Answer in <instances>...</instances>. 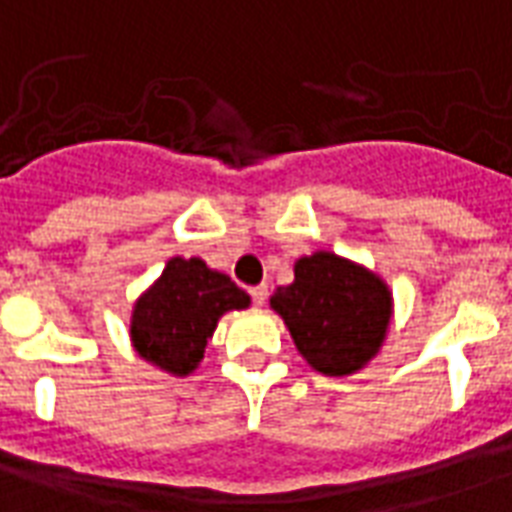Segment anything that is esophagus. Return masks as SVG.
<instances>
[{
	"mask_svg": "<svg viewBox=\"0 0 512 512\" xmlns=\"http://www.w3.org/2000/svg\"><path fill=\"white\" fill-rule=\"evenodd\" d=\"M251 297L256 305H264V300H267V286L261 283V286H251Z\"/></svg>",
	"mask_w": 512,
	"mask_h": 512,
	"instance_id": "obj_1",
	"label": "esophagus"
}]
</instances>
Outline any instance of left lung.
<instances>
[{
	"label": "left lung",
	"instance_id": "left-lung-1",
	"mask_svg": "<svg viewBox=\"0 0 512 512\" xmlns=\"http://www.w3.org/2000/svg\"><path fill=\"white\" fill-rule=\"evenodd\" d=\"M297 352L327 376L360 371L382 349L393 316L387 283L330 251L294 264V283L272 294Z\"/></svg>",
	"mask_w": 512,
	"mask_h": 512
}]
</instances>
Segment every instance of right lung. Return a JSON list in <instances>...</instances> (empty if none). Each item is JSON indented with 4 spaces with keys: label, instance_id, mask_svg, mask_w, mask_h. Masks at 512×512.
Here are the masks:
<instances>
[{
    "label": "right lung",
    "instance_id": "right-lung-1",
    "mask_svg": "<svg viewBox=\"0 0 512 512\" xmlns=\"http://www.w3.org/2000/svg\"><path fill=\"white\" fill-rule=\"evenodd\" d=\"M248 305L251 297L229 275L210 270L201 259L174 256L155 286L138 297L130 338L144 360L188 376L201 363L220 316Z\"/></svg>",
    "mask_w": 512,
    "mask_h": 512
}]
</instances>
